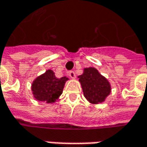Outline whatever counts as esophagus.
I'll list each match as a JSON object with an SVG mask.
<instances>
[{
  "label": "esophagus",
  "instance_id": "esophagus-1",
  "mask_svg": "<svg viewBox=\"0 0 147 147\" xmlns=\"http://www.w3.org/2000/svg\"><path fill=\"white\" fill-rule=\"evenodd\" d=\"M69 75L70 77L71 78H75V73H74V71H70L69 73Z\"/></svg>",
  "mask_w": 147,
  "mask_h": 147
}]
</instances>
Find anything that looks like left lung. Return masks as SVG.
<instances>
[{
    "label": "left lung",
    "instance_id": "obj_1",
    "mask_svg": "<svg viewBox=\"0 0 147 147\" xmlns=\"http://www.w3.org/2000/svg\"><path fill=\"white\" fill-rule=\"evenodd\" d=\"M85 98L92 104L103 102L111 92L110 82L95 68L84 69L78 76Z\"/></svg>",
    "mask_w": 147,
    "mask_h": 147
}]
</instances>
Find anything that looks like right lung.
Instances as JSON below:
<instances>
[{
	"mask_svg": "<svg viewBox=\"0 0 147 147\" xmlns=\"http://www.w3.org/2000/svg\"><path fill=\"white\" fill-rule=\"evenodd\" d=\"M69 78H56L53 71L48 69L38 76L32 84V92L34 98L46 103L55 102L63 92L66 81Z\"/></svg>",
	"mask_w": 147,
	"mask_h": 147,
	"instance_id": "1",
	"label": "right lung"
}]
</instances>
